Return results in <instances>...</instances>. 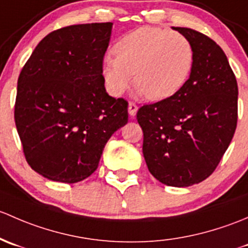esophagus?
I'll list each match as a JSON object with an SVG mask.
<instances>
[{"instance_id":"obj_1","label":"esophagus","mask_w":248,"mask_h":248,"mask_svg":"<svg viewBox=\"0 0 248 248\" xmlns=\"http://www.w3.org/2000/svg\"><path fill=\"white\" fill-rule=\"evenodd\" d=\"M127 111H129V114L131 117H135L137 113V105L134 103H129V106H127Z\"/></svg>"}]
</instances>
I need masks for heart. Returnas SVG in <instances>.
Instances as JSON below:
<instances>
[{"mask_svg":"<svg viewBox=\"0 0 248 248\" xmlns=\"http://www.w3.org/2000/svg\"><path fill=\"white\" fill-rule=\"evenodd\" d=\"M114 56L103 61L107 92L119 96L132 80L137 95L162 100L173 95L187 80L193 64L190 40L179 32L141 27L127 33L113 47Z\"/></svg>","mask_w":248,"mask_h":248,"instance_id":"b5f03b06","label":"heart"}]
</instances>
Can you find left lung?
I'll list each match as a JSON object with an SVG mask.
<instances>
[{"instance_id":"1","label":"left lung","mask_w":248,"mask_h":248,"mask_svg":"<svg viewBox=\"0 0 248 248\" xmlns=\"http://www.w3.org/2000/svg\"><path fill=\"white\" fill-rule=\"evenodd\" d=\"M190 40L193 64L187 81L170 98L137 112L143 156L160 183L187 187L209 177L234 136L238 83L226 53L206 35L173 27Z\"/></svg>"}]
</instances>
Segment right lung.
<instances>
[{
    "label": "right lung",
    "mask_w": 248,
    "mask_h": 248,
    "mask_svg": "<svg viewBox=\"0 0 248 248\" xmlns=\"http://www.w3.org/2000/svg\"><path fill=\"white\" fill-rule=\"evenodd\" d=\"M112 25L53 31L20 73L15 125L31 168L48 180L88 178L109 137L127 123V103L106 93L103 76Z\"/></svg>",
    "instance_id": "obj_1"
}]
</instances>
